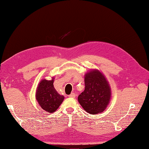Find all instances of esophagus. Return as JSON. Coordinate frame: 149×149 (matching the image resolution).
Masks as SVG:
<instances>
[{"mask_svg": "<svg viewBox=\"0 0 149 149\" xmlns=\"http://www.w3.org/2000/svg\"><path fill=\"white\" fill-rule=\"evenodd\" d=\"M70 97H73V98H74V97H75V96H76V94L74 93H71L70 95L68 96Z\"/></svg>", "mask_w": 149, "mask_h": 149, "instance_id": "1", "label": "esophagus"}]
</instances>
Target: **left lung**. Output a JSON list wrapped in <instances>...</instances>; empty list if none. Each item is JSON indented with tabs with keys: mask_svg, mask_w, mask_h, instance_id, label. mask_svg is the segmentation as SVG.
Returning <instances> with one entry per match:
<instances>
[{
	"mask_svg": "<svg viewBox=\"0 0 149 149\" xmlns=\"http://www.w3.org/2000/svg\"><path fill=\"white\" fill-rule=\"evenodd\" d=\"M85 88L78 96L83 109L91 114L104 111L111 98V89L106 79L97 70L90 71L85 74Z\"/></svg>",
	"mask_w": 149,
	"mask_h": 149,
	"instance_id": "left-lung-1",
	"label": "left lung"
}]
</instances>
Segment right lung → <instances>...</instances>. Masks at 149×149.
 <instances>
[{
  "label": "right lung",
  "mask_w": 149,
  "mask_h": 149,
  "mask_svg": "<svg viewBox=\"0 0 149 149\" xmlns=\"http://www.w3.org/2000/svg\"><path fill=\"white\" fill-rule=\"evenodd\" d=\"M53 79L42 80L36 93V99L40 106L48 113L56 111L64 100V96L58 94L54 88Z\"/></svg>",
  "instance_id": "obj_1"
}]
</instances>
